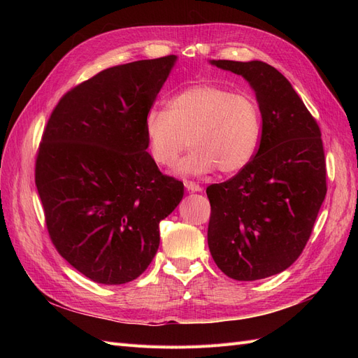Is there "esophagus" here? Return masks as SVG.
Returning <instances> with one entry per match:
<instances>
[{
  "instance_id": "esophagus-1",
  "label": "esophagus",
  "mask_w": 358,
  "mask_h": 358,
  "mask_svg": "<svg viewBox=\"0 0 358 358\" xmlns=\"http://www.w3.org/2000/svg\"><path fill=\"white\" fill-rule=\"evenodd\" d=\"M183 185H185V188L188 189V191H191V192H200L203 188L199 185V183H196V182H192V180H185L183 182Z\"/></svg>"
}]
</instances>
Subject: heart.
Wrapping results in <instances>:
<instances>
[{
    "label": "heart",
    "mask_w": 358,
    "mask_h": 358,
    "mask_svg": "<svg viewBox=\"0 0 358 358\" xmlns=\"http://www.w3.org/2000/svg\"><path fill=\"white\" fill-rule=\"evenodd\" d=\"M145 131L150 155L159 166H176L191 142L194 149L180 164L183 173L201 175L218 167L224 175H233L257 154L262 112L251 94L201 83L178 92L169 109H150Z\"/></svg>",
    "instance_id": "heart-1"
}]
</instances>
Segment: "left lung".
I'll return each instance as SVG.
<instances>
[{
    "instance_id": "left-lung-1",
    "label": "left lung",
    "mask_w": 358,
    "mask_h": 358,
    "mask_svg": "<svg viewBox=\"0 0 358 358\" xmlns=\"http://www.w3.org/2000/svg\"><path fill=\"white\" fill-rule=\"evenodd\" d=\"M252 86L263 128L252 161L208 187V243L222 272L257 280L284 272L305 249L326 199L321 129L284 74L262 61H212Z\"/></svg>"
}]
</instances>
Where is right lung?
<instances>
[{
	"label": "right lung",
	"mask_w": 358,
	"mask_h": 358,
	"mask_svg": "<svg viewBox=\"0 0 358 358\" xmlns=\"http://www.w3.org/2000/svg\"><path fill=\"white\" fill-rule=\"evenodd\" d=\"M176 57L106 69L61 96L36 158V187L59 255L96 284L142 275L159 222L183 197L146 149L145 119Z\"/></svg>",
	"instance_id": "1"
}]
</instances>
